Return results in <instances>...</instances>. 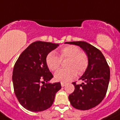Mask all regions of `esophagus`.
I'll list each match as a JSON object with an SVG mask.
<instances>
[{
	"mask_svg": "<svg viewBox=\"0 0 120 120\" xmlns=\"http://www.w3.org/2000/svg\"><path fill=\"white\" fill-rule=\"evenodd\" d=\"M66 85L65 83H64V82H61V86H62V87H64V86H65Z\"/></svg>",
	"mask_w": 120,
	"mask_h": 120,
	"instance_id": "1",
	"label": "esophagus"
}]
</instances>
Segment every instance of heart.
Instances as JSON below:
<instances>
[{
	"mask_svg": "<svg viewBox=\"0 0 120 120\" xmlns=\"http://www.w3.org/2000/svg\"><path fill=\"white\" fill-rule=\"evenodd\" d=\"M60 57L54 52L49 53L46 58V64L49 69L55 71L60 67L62 60L67 59L66 66L68 68L60 69L55 73V80L58 82H67L79 75L83 73L88 66V56L81 52L80 48L75 45H68L59 51Z\"/></svg>",
	"mask_w": 120,
	"mask_h": 120,
	"instance_id": "b5f03b06",
	"label": "heart"
}]
</instances>
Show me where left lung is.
<instances>
[{"instance_id":"1","label":"left lung","mask_w":120,"mask_h":120,"mask_svg":"<svg viewBox=\"0 0 120 120\" xmlns=\"http://www.w3.org/2000/svg\"><path fill=\"white\" fill-rule=\"evenodd\" d=\"M66 43L81 47L88 56V66L80 80L82 84L75 86V90L68 97L73 107L81 110L93 108L100 104L106 95L110 81V70L104 55L100 50L83 41Z\"/></svg>"}]
</instances>
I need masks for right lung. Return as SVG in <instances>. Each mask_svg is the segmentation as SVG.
I'll return each instance as SVG.
<instances>
[{
    "mask_svg": "<svg viewBox=\"0 0 120 120\" xmlns=\"http://www.w3.org/2000/svg\"><path fill=\"white\" fill-rule=\"evenodd\" d=\"M58 45L35 41L22 53L14 65V93L22 106L29 111L38 112L50 108L62 88L60 82L48 83L53 76L46 64L47 55Z\"/></svg>",
    "mask_w": 120,
    "mask_h": 120,
    "instance_id": "obj_1",
    "label": "right lung"
}]
</instances>
